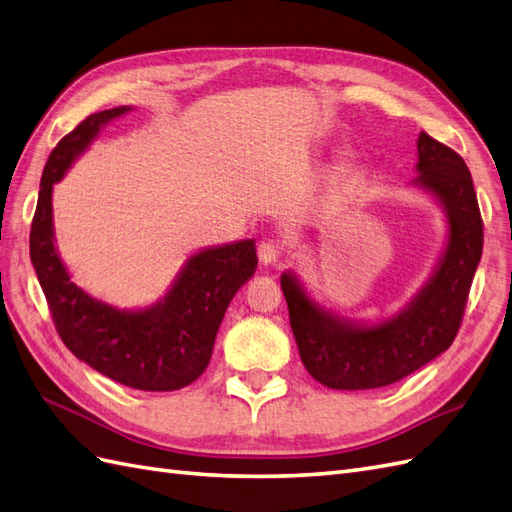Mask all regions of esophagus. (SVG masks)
Listing matches in <instances>:
<instances>
[{"label": "esophagus", "instance_id": "34e87169", "mask_svg": "<svg viewBox=\"0 0 512 512\" xmlns=\"http://www.w3.org/2000/svg\"><path fill=\"white\" fill-rule=\"evenodd\" d=\"M257 255H259V261L264 266L277 264V261L283 257V248L277 240H264V242H259V246H257Z\"/></svg>", "mask_w": 512, "mask_h": 512}]
</instances>
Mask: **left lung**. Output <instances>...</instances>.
Listing matches in <instances>:
<instances>
[{
  "label": "left lung",
  "mask_w": 512,
  "mask_h": 512,
  "mask_svg": "<svg viewBox=\"0 0 512 512\" xmlns=\"http://www.w3.org/2000/svg\"><path fill=\"white\" fill-rule=\"evenodd\" d=\"M417 186L430 190L450 218V240L435 277L398 318L381 326H350L320 309L285 272L281 290L300 359L331 389H374L402 381L448 350L461 329L469 287L482 257V216L474 181L454 149L422 131Z\"/></svg>",
  "instance_id": "1"
}]
</instances>
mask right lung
I'll use <instances>...</instances> for the list:
<instances>
[{"instance_id": "obj_1", "label": "right lung", "mask_w": 512, "mask_h": 512, "mask_svg": "<svg viewBox=\"0 0 512 512\" xmlns=\"http://www.w3.org/2000/svg\"><path fill=\"white\" fill-rule=\"evenodd\" d=\"M90 114L51 151L30 229V257L56 331L77 359L112 381L142 391H173L199 378L235 292L257 270L255 242L244 240L190 257L164 303L127 313L90 298L64 270L51 231V188L99 127L125 114Z\"/></svg>"}]
</instances>
